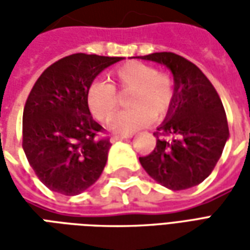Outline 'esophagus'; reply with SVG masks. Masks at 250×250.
I'll list each match as a JSON object with an SVG mask.
<instances>
[{
	"instance_id": "esophagus-1",
	"label": "esophagus",
	"mask_w": 250,
	"mask_h": 250,
	"mask_svg": "<svg viewBox=\"0 0 250 250\" xmlns=\"http://www.w3.org/2000/svg\"><path fill=\"white\" fill-rule=\"evenodd\" d=\"M131 135H118V134H115V135L111 136V142L115 143V142L118 141H125V139H130Z\"/></svg>"
}]
</instances>
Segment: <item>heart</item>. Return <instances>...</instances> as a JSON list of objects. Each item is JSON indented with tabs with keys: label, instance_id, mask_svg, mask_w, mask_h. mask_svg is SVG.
<instances>
[{
	"label": "heart",
	"instance_id": "heart-1",
	"mask_svg": "<svg viewBox=\"0 0 250 250\" xmlns=\"http://www.w3.org/2000/svg\"><path fill=\"white\" fill-rule=\"evenodd\" d=\"M111 84L91 83L85 93L88 109L99 122L107 120L118 105L115 89L128 92L127 111L114 115L109 128L115 132L130 134L143 128L152 116L161 119L167 114L174 99V83L166 73H159L154 66L141 62H128L115 68L109 75Z\"/></svg>",
	"mask_w": 250,
	"mask_h": 250
}]
</instances>
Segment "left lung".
Returning <instances> with one entry per match:
<instances>
[{
    "instance_id": "left-lung-1",
    "label": "left lung",
    "mask_w": 250,
    "mask_h": 250,
    "mask_svg": "<svg viewBox=\"0 0 250 250\" xmlns=\"http://www.w3.org/2000/svg\"><path fill=\"white\" fill-rule=\"evenodd\" d=\"M143 60L166 65L174 76V99L157 128V146L141 157L142 167L171 190L197 186L208 178L229 138L218 93L198 66L173 52H157Z\"/></svg>"
}]
</instances>
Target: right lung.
Wrapping results in <instances>:
<instances>
[{"label":"right lung","mask_w":250,"mask_h":250,"mask_svg":"<svg viewBox=\"0 0 250 250\" xmlns=\"http://www.w3.org/2000/svg\"><path fill=\"white\" fill-rule=\"evenodd\" d=\"M122 59L75 53L48 66L32 88L22 115V148L52 191L77 195L103 173L111 143L99 138L104 128L92 119L85 93L100 72Z\"/></svg>","instance_id":"1"}]
</instances>
